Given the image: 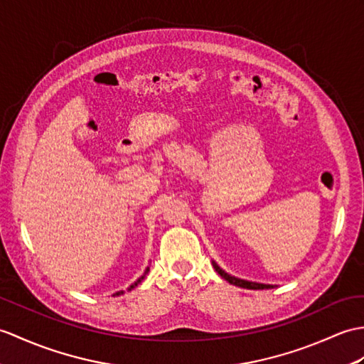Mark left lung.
I'll list each match as a JSON object with an SVG mask.
<instances>
[{
	"label": "left lung",
	"instance_id": "obj_1",
	"mask_svg": "<svg viewBox=\"0 0 364 364\" xmlns=\"http://www.w3.org/2000/svg\"><path fill=\"white\" fill-rule=\"evenodd\" d=\"M213 265L215 268V272L220 274L225 281H228L232 285H237V287H242V289H250V290H264V289H273V285H268V284H259V282H250V281H245V279H239L235 276H231L228 274L226 272H223V269L218 267L215 262H213Z\"/></svg>",
	"mask_w": 364,
	"mask_h": 364
}]
</instances>
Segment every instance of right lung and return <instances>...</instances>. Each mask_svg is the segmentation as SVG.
I'll return each mask as SVG.
<instances>
[{
	"label": "right lung",
	"instance_id": "right-lung-1",
	"mask_svg": "<svg viewBox=\"0 0 364 364\" xmlns=\"http://www.w3.org/2000/svg\"><path fill=\"white\" fill-rule=\"evenodd\" d=\"M147 273H149V268L146 269V273H144V274H142V276H141V277L138 279V281H136V282H134V284H132V285H130V287H129V289H127V290H129V291H132V290L134 289V287H138V284H139V282L142 281V279H144V277H146V274H147ZM122 293H124V291H117V293H114V294H113V296H119V294H122Z\"/></svg>",
	"mask_w": 364,
	"mask_h": 364
}]
</instances>
